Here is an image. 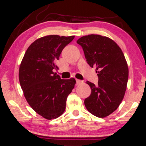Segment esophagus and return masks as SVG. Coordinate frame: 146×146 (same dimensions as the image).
<instances>
[{
	"mask_svg": "<svg viewBox=\"0 0 146 146\" xmlns=\"http://www.w3.org/2000/svg\"><path fill=\"white\" fill-rule=\"evenodd\" d=\"M82 82V80H76V84H77V85L80 84H81Z\"/></svg>",
	"mask_w": 146,
	"mask_h": 146,
	"instance_id": "34e87169",
	"label": "esophagus"
}]
</instances>
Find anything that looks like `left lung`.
I'll return each instance as SVG.
<instances>
[{"label": "left lung", "mask_w": 146, "mask_h": 146, "mask_svg": "<svg viewBox=\"0 0 146 146\" xmlns=\"http://www.w3.org/2000/svg\"><path fill=\"white\" fill-rule=\"evenodd\" d=\"M84 52L87 63L96 67L98 84L87 81L91 93L85 99L86 109L104 118L117 110L123 100L128 80V66L119 45L110 38L90 34L78 40Z\"/></svg>", "instance_id": "left-lung-1"}]
</instances>
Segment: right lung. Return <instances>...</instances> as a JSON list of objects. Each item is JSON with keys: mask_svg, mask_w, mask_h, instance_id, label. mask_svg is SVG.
<instances>
[{"mask_svg": "<svg viewBox=\"0 0 146 146\" xmlns=\"http://www.w3.org/2000/svg\"><path fill=\"white\" fill-rule=\"evenodd\" d=\"M75 36L50 35L31 43L20 65V84L32 109L48 120L62 115L68 95L74 88V78L62 80L55 73L63 48Z\"/></svg>", "mask_w": 146, "mask_h": 146, "instance_id": "obj_1", "label": "right lung"}]
</instances>
